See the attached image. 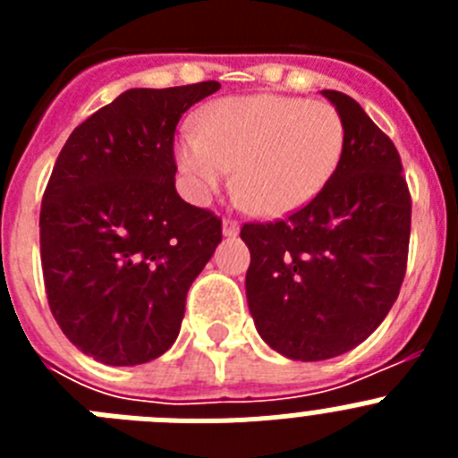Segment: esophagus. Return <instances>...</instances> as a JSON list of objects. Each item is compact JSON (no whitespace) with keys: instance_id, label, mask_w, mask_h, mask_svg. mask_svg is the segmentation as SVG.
<instances>
[{"instance_id":"1","label":"esophagus","mask_w":458,"mask_h":458,"mask_svg":"<svg viewBox=\"0 0 458 458\" xmlns=\"http://www.w3.org/2000/svg\"><path fill=\"white\" fill-rule=\"evenodd\" d=\"M238 229H241V225H238L236 220H232V217H226V220L222 222V233H225L226 238L238 236Z\"/></svg>"}]
</instances>
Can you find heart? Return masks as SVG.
<instances>
[{
    "mask_svg": "<svg viewBox=\"0 0 458 458\" xmlns=\"http://www.w3.org/2000/svg\"><path fill=\"white\" fill-rule=\"evenodd\" d=\"M346 128L323 100L277 93L233 96L197 116L176 144V163L194 199L233 181L254 213L286 216L310 204L342 163Z\"/></svg>",
    "mask_w": 458,
    "mask_h": 458,
    "instance_id": "obj_1",
    "label": "heart"
}]
</instances>
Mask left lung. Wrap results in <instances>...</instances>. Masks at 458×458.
I'll return each instance as SVG.
<instances>
[{"label":"left lung","instance_id":"left-lung-1","mask_svg":"<svg viewBox=\"0 0 458 458\" xmlns=\"http://www.w3.org/2000/svg\"><path fill=\"white\" fill-rule=\"evenodd\" d=\"M346 128L330 183L286 220L248 222L245 275L259 335L317 362L365 342L394 305L408 261L411 192L390 137L351 96L323 91Z\"/></svg>","mask_w":458,"mask_h":458}]
</instances>
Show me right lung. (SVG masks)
I'll list each match as a JSON object with an SVG mask.
<instances>
[{
  "label": "right lung",
  "mask_w": 458,
  "mask_h": 458,
  "mask_svg": "<svg viewBox=\"0 0 458 458\" xmlns=\"http://www.w3.org/2000/svg\"><path fill=\"white\" fill-rule=\"evenodd\" d=\"M217 89H128L56 157L38 222L47 305L103 365H141L176 342L190 284L222 241L220 217L174 185L179 119Z\"/></svg>",
  "instance_id": "add662e5"
}]
</instances>
